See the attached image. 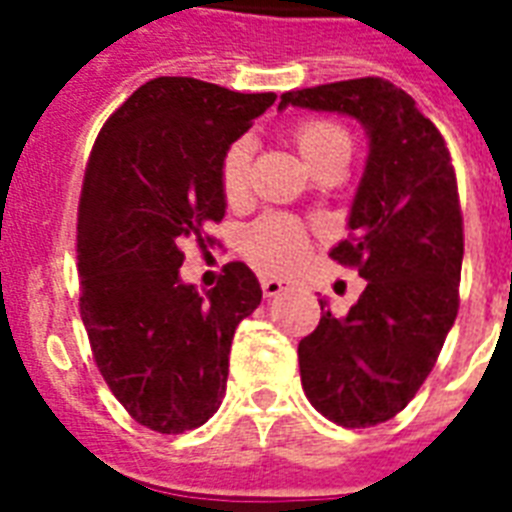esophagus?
Segmentation results:
<instances>
[{
	"label": "esophagus",
	"instance_id": "obj_1",
	"mask_svg": "<svg viewBox=\"0 0 512 512\" xmlns=\"http://www.w3.org/2000/svg\"><path fill=\"white\" fill-rule=\"evenodd\" d=\"M260 287H263L265 297H276L287 289V281L273 279V276H263V279H260Z\"/></svg>",
	"mask_w": 512,
	"mask_h": 512
}]
</instances>
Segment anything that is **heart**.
I'll list each match as a JSON object with an SVG mask.
<instances>
[{
  "instance_id": "obj_1",
  "label": "heart",
  "mask_w": 512,
  "mask_h": 512,
  "mask_svg": "<svg viewBox=\"0 0 512 512\" xmlns=\"http://www.w3.org/2000/svg\"><path fill=\"white\" fill-rule=\"evenodd\" d=\"M292 143L308 167H316L332 154H350L345 127L327 119H305L292 130ZM252 183V140L239 138L225 148L220 159V188L228 201H241ZM241 252L249 263L268 273H287L303 263L308 233L295 217L265 215L241 233Z\"/></svg>"
}]
</instances>
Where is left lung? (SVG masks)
I'll list each match as a JSON object with an SVG mask.
<instances>
[{
	"instance_id": "obj_1",
	"label": "left lung",
	"mask_w": 512,
	"mask_h": 512,
	"mask_svg": "<svg viewBox=\"0 0 512 512\" xmlns=\"http://www.w3.org/2000/svg\"><path fill=\"white\" fill-rule=\"evenodd\" d=\"M287 106L348 114L369 135L348 239L329 252L358 268L366 289L345 319L319 300V327L297 358L316 412L342 428L380 425L433 372L460 308L465 236L452 156L412 95L380 76L284 92Z\"/></svg>"
}]
</instances>
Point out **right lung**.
I'll return each mask as SVG.
<instances>
[{
    "label": "right lung",
    "mask_w": 512,
    "mask_h": 512,
    "mask_svg": "<svg viewBox=\"0 0 512 512\" xmlns=\"http://www.w3.org/2000/svg\"><path fill=\"white\" fill-rule=\"evenodd\" d=\"M273 100L159 76L92 146L76 217L79 313L111 393L156 433L177 436L217 412L233 332L263 300L244 263L199 295L180 281V244L215 241L204 231L225 215L220 159Z\"/></svg>",
    "instance_id": "obj_1"
}]
</instances>
